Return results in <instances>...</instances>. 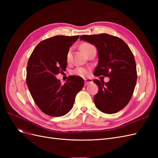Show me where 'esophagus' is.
Returning <instances> with one entry per match:
<instances>
[{
	"label": "esophagus",
	"instance_id": "1",
	"mask_svg": "<svg viewBox=\"0 0 158 158\" xmlns=\"http://www.w3.org/2000/svg\"><path fill=\"white\" fill-rule=\"evenodd\" d=\"M84 82H85V85H88L89 84H92L93 82V81L90 78H86V79H84Z\"/></svg>",
	"mask_w": 158,
	"mask_h": 158
}]
</instances>
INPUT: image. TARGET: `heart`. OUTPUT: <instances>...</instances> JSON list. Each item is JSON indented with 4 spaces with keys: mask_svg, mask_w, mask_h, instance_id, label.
I'll list each match as a JSON object with an SVG mask.
<instances>
[{
    "mask_svg": "<svg viewBox=\"0 0 158 158\" xmlns=\"http://www.w3.org/2000/svg\"><path fill=\"white\" fill-rule=\"evenodd\" d=\"M81 48H82V51L85 53H86L88 51L95 48V47L92 45L88 44V43H84V44L81 45ZM72 57H73V50H72V49H70L67 52V54H66V60H67V62L71 61ZM74 73L76 75L84 77V76H86L88 75L89 72L87 69H85L84 68H78L74 70Z\"/></svg>",
    "mask_w": 158,
    "mask_h": 158,
    "instance_id": "b5f03b06",
    "label": "heart"
}]
</instances>
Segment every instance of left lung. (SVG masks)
I'll use <instances>...</instances> for the list:
<instances>
[{
	"instance_id": "8db88e82",
	"label": "left lung",
	"mask_w": 158,
	"mask_h": 158,
	"mask_svg": "<svg viewBox=\"0 0 158 158\" xmlns=\"http://www.w3.org/2000/svg\"><path fill=\"white\" fill-rule=\"evenodd\" d=\"M97 48L98 64L95 76L109 78L108 82L94 80L98 92L94 98L96 107L104 113L121 111L130 102L137 79L135 59L130 48L120 38L107 33L80 37Z\"/></svg>"
}]
</instances>
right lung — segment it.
<instances>
[{"label":"right lung","instance_id":"add662e5","mask_svg":"<svg viewBox=\"0 0 158 158\" xmlns=\"http://www.w3.org/2000/svg\"><path fill=\"white\" fill-rule=\"evenodd\" d=\"M79 35H56L40 42L27 62L26 83L41 111L61 117L73 108L76 94L84 85L82 77L71 76L63 85L56 75L66 69V54Z\"/></svg>","mask_w":158,"mask_h":158}]
</instances>
